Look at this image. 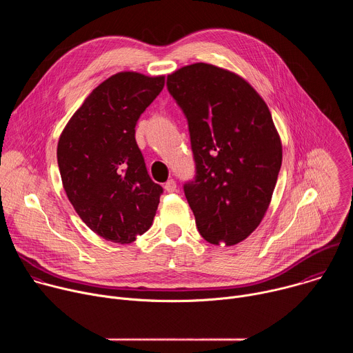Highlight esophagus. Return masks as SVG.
Instances as JSON below:
<instances>
[{
	"label": "esophagus",
	"instance_id": "34e87169",
	"mask_svg": "<svg viewBox=\"0 0 353 353\" xmlns=\"http://www.w3.org/2000/svg\"><path fill=\"white\" fill-rule=\"evenodd\" d=\"M176 188H177V185H176V181H174L173 179H170V180H168V181L165 183V190H166L168 192H174Z\"/></svg>",
	"mask_w": 353,
	"mask_h": 353
}]
</instances>
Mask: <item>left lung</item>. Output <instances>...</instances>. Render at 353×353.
I'll list each match as a JSON object with an SVG mask.
<instances>
[{
    "label": "left lung",
    "instance_id": "1",
    "mask_svg": "<svg viewBox=\"0 0 353 353\" xmlns=\"http://www.w3.org/2000/svg\"><path fill=\"white\" fill-rule=\"evenodd\" d=\"M188 121L195 177L184 194L199 234L234 245L261 223L282 165V142L264 99L240 75L195 63L168 75Z\"/></svg>",
    "mask_w": 353,
    "mask_h": 353
}]
</instances>
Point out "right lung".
Instances as JSON below:
<instances>
[{
    "label": "right lung",
    "instance_id": "1",
    "mask_svg": "<svg viewBox=\"0 0 353 353\" xmlns=\"http://www.w3.org/2000/svg\"><path fill=\"white\" fill-rule=\"evenodd\" d=\"M163 86L165 75L117 72L89 93L60 135L65 194L86 226L106 240L132 243L157 215L163 188L148 174L135 125Z\"/></svg>",
    "mask_w": 353,
    "mask_h": 353
}]
</instances>
